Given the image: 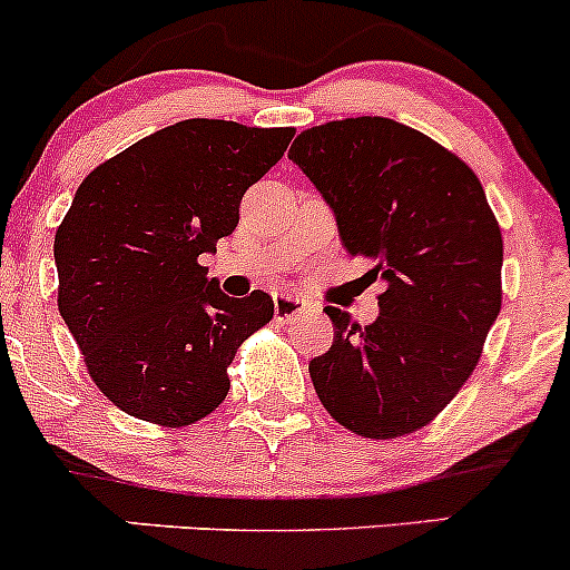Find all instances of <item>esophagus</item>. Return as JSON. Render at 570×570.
Returning <instances> with one entry per match:
<instances>
[{"label": "esophagus", "instance_id": "esophagus-1", "mask_svg": "<svg viewBox=\"0 0 570 570\" xmlns=\"http://www.w3.org/2000/svg\"><path fill=\"white\" fill-rule=\"evenodd\" d=\"M273 305H275V318H278V322H292V318L305 314V305L299 303L297 297H289V295H275Z\"/></svg>", "mask_w": 570, "mask_h": 570}]
</instances>
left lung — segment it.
<instances>
[{
  "mask_svg": "<svg viewBox=\"0 0 570 570\" xmlns=\"http://www.w3.org/2000/svg\"><path fill=\"white\" fill-rule=\"evenodd\" d=\"M289 159L333 208L346 252L386 281L367 327L324 308L335 337L308 365L316 395L362 438L416 433L476 371L500 314L503 237L487 194L458 154L381 116L305 129Z\"/></svg>",
  "mask_w": 570,
  "mask_h": 570,
  "instance_id": "left-lung-1",
  "label": "left lung"
}]
</instances>
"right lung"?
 <instances>
[{
    "label": "right lung",
    "mask_w": 570,
    "mask_h": 570,
    "mask_svg": "<svg viewBox=\"0 0 570 570\" xmlns=\"http://www.w3.org/2000/svg\"><path fill=\"white\" fill-rule=\"evenodd\" d=\"M292 137V127L189 118L78 186L53 240L59 314L97 390L124 414L186 428L224 403L227 367L275 305L259 289L222 295L199 256L235 233L243 194Z\"/></svg>",
    "instance_id": "obj_1"
}]
</instances>
